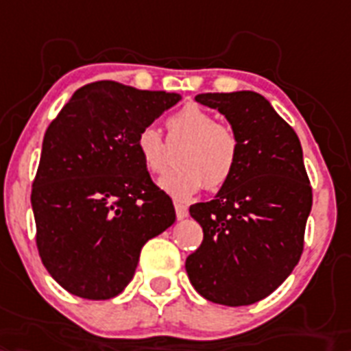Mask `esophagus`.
<instances>
[{
  "label": "esophagus",
  "instance_id": "1",
  "mask_svg": "<svg viewBox=\"0 0 351 351\" xmlns=\"http://www.w3.org/2000/svg\"><path fill=\"white\" fill-rule=\"evenodd\" d=\"M175 211H176V219L178 220H184L189 215V211H187V206H184V204L180 202H175Z\"/></svg>",
  "mask_w": 351,
  "mask_h": 351
}]
</instances>
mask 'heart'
Wrapping results in <instances>:
<instances>
[{
    "instance_id": "1",
    "label": "heart",
    "mask_w": 351,
    "mask_h": 351,
    "mask_svg": "<svg viewBox=\"0 0 351 351\" xmlns=\"http://www.w3.org/2000/svg\"><path fill=\"white\" fill-rule=\"evenodd\" d=\"M167 138L180 143L176 153L178 167L158 180L176 200H187L208 184L219 189L230 182L239 164L240 142L230 125L217 123L208 109L189 104L167 118ZM136 151L149 173L158 175L167 167V147L162 134L153 125L143 127L136 136Z\"/></svg>"
}]
</instances>
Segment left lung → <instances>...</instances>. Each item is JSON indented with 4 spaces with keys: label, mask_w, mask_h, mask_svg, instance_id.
<instances>
[{
    "label": "left lung",
    "mask_w": 351,
    "mask_h": 351,
    "mask_svg": "<svg viewBox=\"0 0 351 351\" xmlns=\"http://www.w3.org/2000/svg\"><path fill=\"white\" fill-rule=\"evenodd\" d=\"M195 100L228 118L240 154L217 197L189 208L204 240L187 256V277L211 302L253 304L273 293L302 255L311 211L302 147L258 93H206Z\"/></svg>",
    "instance_id": "obj_1"
}]
</instances>
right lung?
I'll use <instances>...</instances> for the list:
<instances>
[{"instance_id": "right-lung-1", "label": "right lung", "mask_w": 351, "mask_h": 351, "mask_svg": "<svg viewBox=\"0 0 351 351\" xmlns=\"http://www.w3.org/2000/svg\"><path fill=\"white\" fill-rule=\"evenodd\" d=\"M176 93L117 82L78 89L47 127L32 184L36 244L62 288L82 299L117 297L131 282L140 251L176 215L136 151V136Z\"/></svg>"}]
</instances>
